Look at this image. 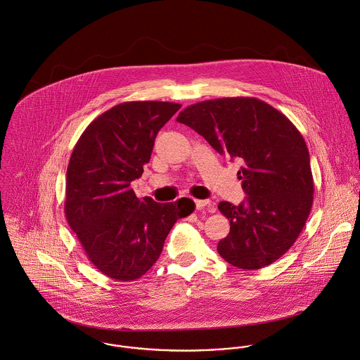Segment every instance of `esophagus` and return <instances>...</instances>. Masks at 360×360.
I'll return each mask as SVG.
<instances>
[{
	"instance_id": "34e87169",
	"label": "esophagus",
	"mask_w": 360,
	"mask_h": 360,
	"mask_svg": "<svg viewBox=\"0 0 360 360\" xmlns=\"http://www.w3.org/2000/svg\"><path fill=\"white\" fill-rule=\"evenodd\" d=\"M195 206H197L198 210H200V209H204V207H207L209 212H213V210H214L209 200H195Z\"/></svg>"
}]
</instances>
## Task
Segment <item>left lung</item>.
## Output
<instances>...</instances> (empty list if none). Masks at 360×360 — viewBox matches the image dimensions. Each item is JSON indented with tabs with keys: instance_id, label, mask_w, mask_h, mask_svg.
<instances>
[{
	"instance_id": "1",
	"label": "left lung",
	"mask_w": 360,
	"mask_h": 360,
	"mask_svg": "<svg viewBox=\"0 0 360 360\" xmlns=\"http://www.w3.org/2000/svg\"><path fill=\"white\" fill-rule=\"evenodd\" d=\"M177 122L201 134L219 153L238 159L247 198L219 210L230 233L217 252L238 269L257 270L283 257L300 237L313 204V177L307 143L291 120L252 97L194 103Z\"/></svg>"
}]
</instances>
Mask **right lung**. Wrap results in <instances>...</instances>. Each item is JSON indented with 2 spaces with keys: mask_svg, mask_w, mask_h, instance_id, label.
Here are the masks:
<instances>
[{
  "mask_svg": "<svg viewBox=\"0 0 360 360\" xmlns=\"http://www.w3.org/2000/svg\"><path fill=\"white\" fill-rule=\"evenodd\" d=\"M180 108L163 101L119 103L87 126L70 155L65 216L89 260L113 280L144 276L173 224L195 209L190 198L159 204L139 200L130 188L151 159L158 131Z\"/></svg>",
  "mask_w": 360,
  "mask_h": 360,
  "instance_id": "add662e5",
  "label": "right lung"
}]
</instances>
